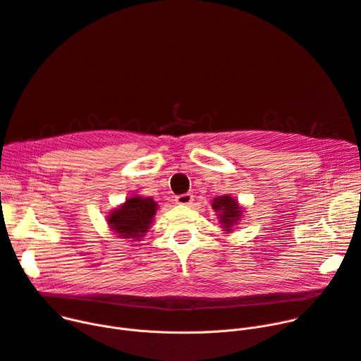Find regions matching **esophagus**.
<instances>
[{"label": "esophagus", "instance_id": "34e87169", "mask_svg": "<svg viewBox=\"0 0 361 361\" xmlns=\"http://www.w3.org/2000/svg\"><path fill=\"white\" fill-rule=\"evenodd\" d=\"M193 200H195V196L191 193H184V195H180L176 197V203L183 204V206H190L191 203H193Z\"/></svg>", "mask_w": 361, "mask_h": 361}]
</instances>
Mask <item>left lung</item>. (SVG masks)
Instances as JSON below:
<instances>
[{"mask_svg": "<svg viewBox=\"0 0 361 361\" xmlns=\"http://www.w3.org/2000/svg\"><path fill=\"white\" fill-rule=\"evenodd\" d=\"M213 210L219 216V222L224 231L231 232L233 225H238V221L243 218V207L231 196H219L213 199Z\"/></svg>", "mask_w": 361, "mask_h": 361, "instance_id": "obj_1", "label": "left lung"}]
</instances>
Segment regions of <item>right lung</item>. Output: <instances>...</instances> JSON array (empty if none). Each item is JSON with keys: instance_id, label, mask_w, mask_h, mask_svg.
<instances>
[{"instance_id": "add662e5", "label": "right lung", "mask_w": 361, "mask_h": 361, "mask_svg": "<svg viewBox=\"0 0 361 361\" xmlns=\"http://www.w3.org/2000/svg\"><path fill=\"white\" fill-rule=\"evenodd\" d=\"M157 209L154 199L133 196L107 216V224L117 236L139 241L152 225Z\"/></svg>"}]
</instances>
